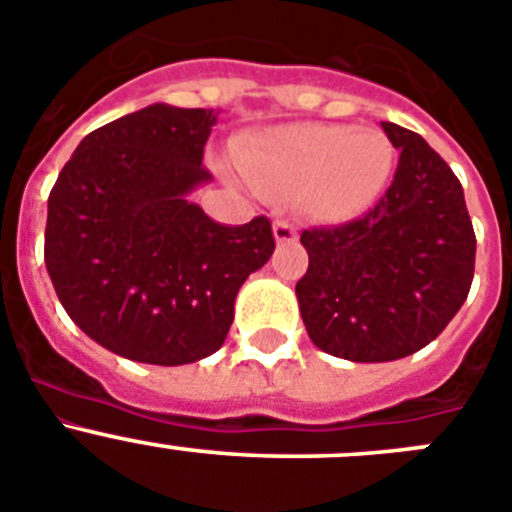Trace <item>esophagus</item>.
I'll use <instances>...</instances> for the list:
<instances>
[{
    "label": "esophagus",
    "instance_id": "esophagus-1",
    "mask_svg": "<svg viewBox=\"0 0 512 512\" xmlns=\"http://www.w3.org/2000/svg\"><path fill=\"white\" fill-rule=\"evenodd\" d=\"M273 234H275V242H278V245H290V242H296L298 239L296 227H293L288 219H275Z\"/></svg>",
    "mask_w": 512,
    "mask_h": 512
}]
</instances>
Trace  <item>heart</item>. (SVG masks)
Here are the masks:
<instances>
[{
	"label": "heart",
	"instance_id": "1",
	"mask_svg": "<svg viewBox=\"0 0 512 512\" xmlns=\"http://www.w3.org/2000/svg\"><path fill=\"white\" fill-rule=\"evenodd\" d=\"M393 145L349 124H283L237 147V163L262 193H296L308 216L342 224L370 211L393 173Z\"/></svg>",
	"mask_w": 512,
	"mask_h": 512
}]
</instances>
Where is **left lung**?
Returning <instances> with one entry per match:
<instances>
[{"label":"left lung","mask_w":512,"mask_h":512,"mask_svg":"<svg viewBox=\"0 0 512 512\" xmlns=\"http://www.w3.org/2000/svg\"><path fill=\"white\" fill-rule=\"evenodd\" d=\"M382 130L400 158L375 209L301 234V319L321 352L349 362H393L434 342L474 275L477 239L459 178L421 135L393 122Z\"/></svg>","instance_id":"left-lung-1"}]
</instances>
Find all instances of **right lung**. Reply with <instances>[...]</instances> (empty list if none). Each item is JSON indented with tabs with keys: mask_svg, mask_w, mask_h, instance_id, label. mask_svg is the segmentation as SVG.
I'll list each match as a JSON object with an SVG mask.
<instances>
[{
	"mask_svg": "<svg viewBox=\"0 0 512 512\" xmlns=\"http://www.w3.org/2000/svg\"><path fill=\"white\" fill-rule=\"evenodd\" d=\"M214 109L150 107L78 142L48 199L45 267L73 324L119 357L176 367L222 347L239 288L275 250L270 219L224 227L188 193Z\"/></svg>",
	"mask_w": 512,
	"mask_h": 512,
	"instance_id": "obj_1",
	"label": "right lung"
}]
</instances>
